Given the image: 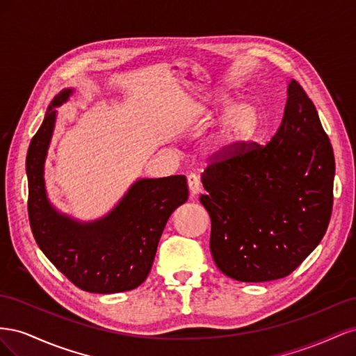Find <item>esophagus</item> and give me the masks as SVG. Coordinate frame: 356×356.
<instances>
[{"mask_svg": "<svg viewBox=\"0 0 356 356\" xmlns=\"http://www.w3.org/2000/svg\"><path fill=\"white\" fill-rule=\"evenodd\" d=\"M187 182H188V188L193 197H196L200 193V178L196 174H190L187 177Z\"/></svg>", "mask_w": 356, "mask_h": 356, "instance_id": "34e87169", "label": "esophagus"}]
</instances>
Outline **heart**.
I'll use <instances>...</instances> for the list:
<instances>
[{
  "label": "heart",
  "instance_id": "heart-1",
  "mask_svg": "<svg viewBox=\"0 0 356 356\" xmlns=\"http://www.w3.org/2000/svg\"><path fill=\"white\" fill-rule=\"evenodd\" d=\"M233 95L217 90L208 95L204 104L200 106L202 113L207 115H212L213 113L229 106L221 115V120L209 141L212 153H229L239 148L250 141L260 126V110L257 104L252 101H239L233 104Z\"/></svg>",
  "mask_w": 356,
  "mask_h": 356
}]
</instances>
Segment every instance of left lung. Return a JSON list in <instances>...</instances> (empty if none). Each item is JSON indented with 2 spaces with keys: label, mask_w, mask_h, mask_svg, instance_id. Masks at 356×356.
I'll return each mask as SVG.
<instances>
[{
  "label": "left lung",
  "mask_w": 356,
  "mask_h": 356,
  "mask_svg": "<svg viewBox=\"0 0 356 356\" xmlns=\"http://www.w3.org/2000/svg\"><path fill=\"white\" fill-rule=\"evenodd\" d=\"M282 123L267 145H242L203 172L211 254L241 282L288 276L327 232L336 174L332 147L303 88L291 80Z\"/></svg>",
  "instance_id": "1"
}]
</instances>
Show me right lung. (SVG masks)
Returning <instances> with one entry per match:
<instances>
[{
  "label": "right lung",
  "mask_w": 356,
  "mask_h": 356,
  "mask_svg": "<svg viewBox=\"0 0 356 356\" xmlns=\"http://www.w3.org/2000/svg\"><path fill=\"white\" fill-rule=\"evenodd\" d=\"M74 89H63L49 105L26 156L28 213L34 238L49 260L88 293L114 294L141 285L156 257L160 236L188 199L184 175L139 178L104 217L75 220L59 212L46 190L44 166L58 111Z\"/></svg>",
  "instance_id": "1"
}]
</instances>
